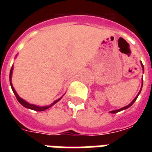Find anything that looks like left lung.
Listing matches in <instances>:
<instances>
[{
  "label": "left lung",
  "mask_w": 152,
  "mask_h": 152,
  "mask_svg": "<svg viewBox=\"0 0 152 152\" xmlns=\"http://www.w3.org/2000/svg\"><path fill=\"white\" fill-rule=\"evenodd\" d=\"M140 64H141L142 69H143V72H144V65H143V64H142V62H141V61H140ZM142 87H143V82H142L141 88H140V90L139 93H138V94H137V96H136V97H135V99H134L132 100V101L131 102H130V103L129 104V105H128V106H124V107H122V108H121V109H118V110H112V111H110V113H118V112H120V111H121V110H126V109L129 108L130 106H132V104H133V103H134V102H135V101H136V100H137V97H138V95H140V91H141V90H142Z\"/></svg>",
  "instance_id": "1"
}]
</instances>
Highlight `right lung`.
Listing matches in <instances>:
<instances>
[{
	"instance_id": "add662e5",
	"label": "right lung",
	"mask_w": 152,
	"mask_h": 152,
	"mask_svg": "<svg viewBox=\"0 0 152 152\" xmlns=\"http://www.w3.org/2000/svg\"><path fill=\"white\" fill-rule=\"evenodd\" d=\"M12 71H13V65L12 66V68H11L10 74H9V81H10L11 88H12V90L13 93H14V95H15V97H16V99H17L18 102H20V103L23 106L26 107V108L30 109V110H35V111H44V110H47V109L50 108V107H51V106H53L55 103H57V102L59 101V100H61V99L63 97V95H62L61 97L60 98V99H57V100H55V101L53 102V103H51L50 105H49V106H36V105H34V104H31V103H29V102H27V101H25L24 99H23L22 98H20V96H19V95L17 94V92L15 91V88H13L12 83Z\"/></svg>"
}]
</instances>
